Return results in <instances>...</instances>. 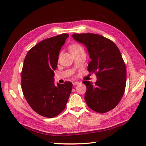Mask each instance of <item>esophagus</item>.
<instances>
[{
  "label": "esophagus",
  "instance_id": "34e87169",
  "mask_svg": "<svg viewBox=\"0 0 146 146\" xmlns=\"http://www.w3.org/2000/svg\"><path fill=\"white\" fill-rule=\"evenodd\" d=\"M78 84H79V82L76 81L73 83V85H78Z\"/></svg>",
  "mask_w": 146,
  "mask_h": 146
}]
</instances>
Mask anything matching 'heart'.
Returning a JSON list of instances; mask_svg holds the SVG:
<instances>
[{
  "label": "heart",
  "instance_id": "heart-1",
  "mask_svg": "<svg viewBox=\"0 0 146 146\" xmlns=\"http://www.w3.org/2000/svg\"><path fill=\"white\" fill-rule=\"evenodd\" d=\"M69 48H70V52H71L72 53L74 52H76V51L80 50V49H82V47L78 45V44H74V45L70 46Z\"/></svg>",
  "mask_w": 146,
  "mask_h": 146
}]
</instances>
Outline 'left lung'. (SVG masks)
Segmentation results:
<instances>
[{"instance_id": "obj_1", "label": "left lung", "mask_w": 146, "mask_h": 146, "mask_svg": "<svg viewBox=\"0 0 146 146\" xmlns=\"http://www.w3.org/2000/svg\"><path fill=\"white\" fill-rule=\"evenodd\" d=\"M72 37L86 47L91 60L88 69L97 76L94 84L83 82L86 103L96 112H107L119 103L125 91L126 68L121 52L113 41L98 34L74 33Z\"/></svg>"}]
</instances>
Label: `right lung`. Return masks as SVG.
<instances>
[{
    "label": "right lung",
    "instance_id": "right-lung-1",
    "mask_svg": "<svg viewBox=\"0 0 146 146\" xmlns=\"http://www.w3.org/2000/svg\"><path fill=\"white\" fill-rule=\"evenodd\" d=\"M69 35L63 33L42 40L28 52L21 74L24 96L35 112L54 117L65 108L72 83L55 84L54 70L59 53Z\"/></svg>",
    "mask_w": 146,
    "mask_h": 146
}]
</instances>
